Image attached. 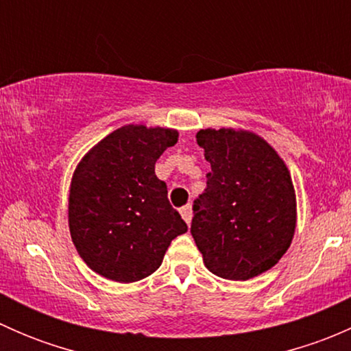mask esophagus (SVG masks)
I'll list each match as a JSON object with an SVG mask.
<instances>
[{
    "instance_id": "1",
    "label": "esophagus",
    "mask_w": 351,
    "mask_h": 351,
    "mask_svg": "<svg viewBox=\"0 0 351 351\" xmlns=\"http://www.w3.org/2000/svg\"><path fill=\"white\" fill-rule=\"evenodd\" d=\"M180 214H182L183 221L190 226V222H192V205L189 204V205H185V207L180 208Z\"/></svg>"
}]
</instances>
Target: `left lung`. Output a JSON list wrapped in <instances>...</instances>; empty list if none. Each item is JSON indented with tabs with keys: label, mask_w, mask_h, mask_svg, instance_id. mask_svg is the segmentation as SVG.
<instances>
[{
	"label": "left lung",
	"mask_w": 351,
	"mask_h": 351,
	"mask_svg": "<svg viewBox=\"0 0 351 351\" xmlns=\"http://www.w3.org/2000/svg\"><path fill=\"white\" fill-rule=\"evenodd\" d=\"M207 186L193 200L192 232L204 263L228 280H247L278 263L295 231V192L274 147L256 134L204 129Z\"/></svg>",
	"instance_id": "8db88e82"
}]
</instances>
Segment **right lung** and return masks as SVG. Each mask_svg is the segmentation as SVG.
I'll return each mask as SVG.
<instances>
[{
    "instance_id": "1",
    "label": "right lung",
    "mask_w": 351,
    "mask_h": 351,
    "mask_svg": "<svg viewBox=\"0 0 351 351\" xmlns=\"http://www.w3.org/2000/svg\"><path fill=\"white\" fill-rule=\"evenodd\" d=\"M173 129L125 125L77 165L69 192V231L84 263L115 282L146 278L176 236L189 231L154 165L175 146Z\"/></svg>"
}]
</instances>
